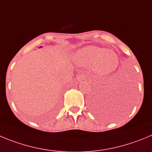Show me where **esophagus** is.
Returning a JSON list of instances; mask_svg holds the SVG:
<instances>
[{"label": "esophagus", "mask_w": 152, "mask_h": 152, "mask_svg": "<svg viewBox=\"0 0 152 152\" xmlns=\"http://www.w3.org/2000/svg\"><path fill=\"white\" fill-rule=\"evenodd\" d=\"M86 79V76L84 74H80L76 77V79H77L78 82H81V81L84 80Z\"/></svg>", "instance_id": "34e87169"}]
</instances>
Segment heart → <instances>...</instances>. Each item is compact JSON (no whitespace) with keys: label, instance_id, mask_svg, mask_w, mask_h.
Segmentation results:
<instances>
[{"label":"heart","instance_id":"heart-1","mask_svg":"<svg viewBox=\"0 0 152 152\" xmlns=\"http://www.w3.org/2000/svg\"><path fill=\"white\" fill-rule=\"evenodd\" d=\"M75 60L83 66H95L97 71L103 75L113 73L118 64L115 53L97 46H87L79 51Z\"/></svg>","mask_w":152,"mask_h":152}]
</instances>
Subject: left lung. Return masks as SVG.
Instances as JSON below:
<instances>
[{"label":"left lung","mask_w":152,"mask_h":152,"mask_svg":"<svg viewBox=\"0 0 152 152\" xmlns=\"http://www.w3.org/2000/svg\"><path fill=\"white\" fill-rule=\"evenodd\" d=\"M133 103V96L130 91H117L109 99V102H103L98 98L94 99L91 103V110L97 115L103 118L115 116L124 110L129 109Z\"/></svg>","instance_id":"1"}]
</instances>
